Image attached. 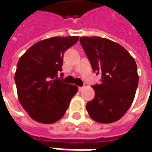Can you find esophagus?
I'll return each instance as SVG.
<instances>
[{"label": "esophagus", "instance_id": "esophagus-1", "mask_svg": "<svg viewBox=\"0 0 152 152\" xmlns=\"http://www.w3.org/2000/svg\"><path fill=\"white\" fill-rule=\"evenodd\" d=\"M83 89H84V87H79V88H78V91H82V90H83Z\"/></svg>", "mask_w": 152, "mask_h": 152}]
</instances>
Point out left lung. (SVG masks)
<instances>
[{
  "mask_svg": "<svg viewBox=\"0 0 152 152\" xmlns=\"http://www.w3.org/2000/svg\"><path fill=\"white\" fill-rule=\"evenodd\" d=\"M80 44L101 83L93 85L94 99L86 108L95 121L109 124L120 120L129 109L139 83L137 65L124 47L99 37H83Z\"/></svg>",
  "mask_w": 152,
  "mask_h": 152,
  "instance_id": "obj_1",
  "label": "left lung"
}]
</instances>
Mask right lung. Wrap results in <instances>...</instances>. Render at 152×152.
I'll return each instance as SVG.
<instances>
[{
    "label": "right lung",
    "instance_id": "add662e5",
    "mask_svg": "<svg viewBox=\"0 0 152 152\" xmlns=\"http://www.w3.org/2000/svg\"><path fill=\"white\" fill-rule=\"evenodd\" d=\"M78 37H55L36 43L20 58L15 73L18 99L30 117L42 124L61 119L78 88L58 79L64 53ZM63 76V73L61 74Z\"/></svg>",
    "mask_w": 152,
    "mask_h": 152
}]
</instances>
